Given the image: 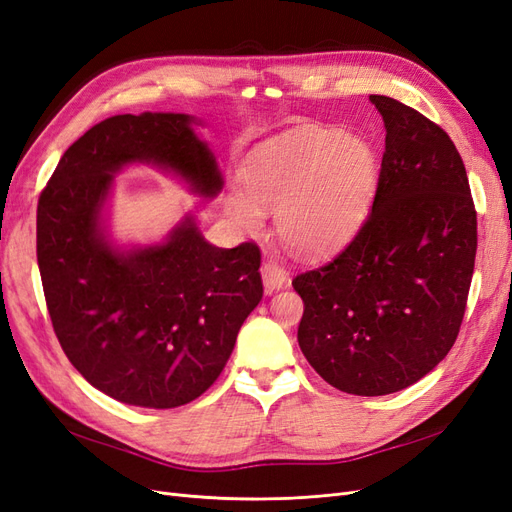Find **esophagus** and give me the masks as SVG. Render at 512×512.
<instances>
[{
	"instance_id": "34e87169",
	"label": "esophagus",
	"mask_w": 512,
	"mask_h": 512,
	"mask_svg": "<svg viewBox=\"0 0 512 512\" xmlns=\"http://www.w3.org/2000/svg\"><path fill=\"white\" fill-rule=\"evenodd\" d=\"M262 273V282H265V290L267 294H271L273 290H280L288 284V273L284 267L277 265L273 260H265L260 267Z\"/></svg>"
}]
</instances>
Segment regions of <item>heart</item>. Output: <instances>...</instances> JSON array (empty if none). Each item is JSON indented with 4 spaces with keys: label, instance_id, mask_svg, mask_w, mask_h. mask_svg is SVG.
<instances>
[{
    "label": "heart",
    "instance_id": "1",
    "mask_svg": "<svg viewBox=\"0 0 512 512\" xmlns=\"http://www.w3.org/2000/svg\"><path fill=\"white\" fill-rule=\"evenodd\" d=\"M378 181L376 151L363 138L307 126L258 147L243 166L245 190H228L232 220L258 230L275 211L282 241L322 256L350 241L367 218Z\"/></svg>",
    "mask_w": 512,
    "mask_h": 512
}]
</instances>
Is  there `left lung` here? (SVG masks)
<instances>
[{
    "label": "left lung",
    "instance_id": "8db88e82",
    "mask_svg": "<svg viewBox=\"0 0 512 512\" xmlns=\"http://www.w3.org/2000/svg\"><path fill=\"white\" fill-rule=\"evenodd\" d=\"M386 138L374 205L327 265L292 280L299 346L335 389L376 397L427 376L459 335L476 258L466 166L438 123L369 96Z\"/></svg>",
    "mask_w": 512,
    "mask_h": 512
}]
</instances>
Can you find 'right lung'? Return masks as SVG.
<instances>
[{"mask_svg":"<svg viewBox=\"0 0 512 512\" xmlns=\"http://www.w3.org/2000/svg\"><path fill=\"white\" fill-rule=\"evenodd\" d=\"M190 123L181 113L96 123L38 200V267L59 344L91 386L130 406L177 408L203 395L262 299L254 241L222 250L192 218L130 254L102 237L100 207L123 164L153 162L203 196L220 192V170Z\"/></svg>","mask_w":512,"mask_h":512,"instance_id":"right-lung-1","label":"right lung"}]
</instances>
